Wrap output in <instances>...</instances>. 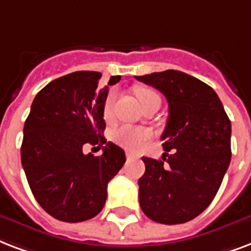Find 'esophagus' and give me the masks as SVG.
Masks as SVG:
<instances>
[{
  "instance_id": "obj_1",
  "label": "esophagus",
  "mask_w": 251,
  "mask_h": 251,
  "mask_svg": "<svg viewBox=\"0 0 251 251\" xmlns=\"http://www.w3.org/2000/svg\"><path fill=\"white\" fill-rule=\"evenodd\" d=\"M126 158L127 159H135V158H138V155L134 154V152H130V151H126Z\"/></svg>"
}]
</instances>
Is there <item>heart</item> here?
Listing matches in <instances>:
<instances>
[{"mask_svg": "<svg viewBox=\"0 0 251 251\" xmlns=\"http://www.w3.org/2000/svg\"><path fill=\"white\" fill-rule=\"evenodd\" d=\"M135 96H137V99H138V101L141 102L142 106L145 104H147V102H150V101L160 100L159 95L155 91L145 87L137 88L135 89ZM114 99H116L114 92H110L106 96V99H105L104 108H102L105 120H110L112 118ZM150 138L151 134L149 130L141 129V127H131V126H121L117 130H114V133H113L114 142L118 143L120 146L130 149V150H138Z\"/></svg>", "mask_w": 251, "mask_h": 251, "instance_id": "b5f03b06", "label": "heart"}]
</instances>
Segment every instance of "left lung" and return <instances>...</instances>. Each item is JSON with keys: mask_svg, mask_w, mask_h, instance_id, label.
Wrapping results in <instances>:
<instances>
[{"mask_svg": "<svg viewBox=\"0 0 251 251\" xmlns=\"http://www.w3.org/2000/svg\"><path fill=\"white\" fill-rule=\"evenodd\" d=\"M135 79L156 88L168 102L166 152L159 160L142 158L139 204L155 223H187L208 208L229 167L230 120L216 92L194 76L167 70Z\"/></svg>", "mask_w": 251, "mask_h": 251, "instance_id": "8db88e82", "label": "left lung"}]
</instances>
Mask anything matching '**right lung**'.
Returning a JSON list of instances; mask_svg holds the SVG:
<instances>
[{
    "label": "right lung",
    "mask_w": 251,
    "mask_h": 251,
    "mask_svg": "<svg viewBox=\"0 0 251 251\" xmlns=\"http://www.w3.org/2000/svg\"><path fill=\"white\" fill-rule=\"evenodd\" d=\"M100 72L79 71L62 76L38 92L25 122L22 167L36 201L64 223L99 215L108 183L125 163V151L104 138V102L108 87ZM121 76H112L108 85ZM87 143L103 154H84Z\"/></svg>",
    "instance_id": "1"
}]
</instances>
